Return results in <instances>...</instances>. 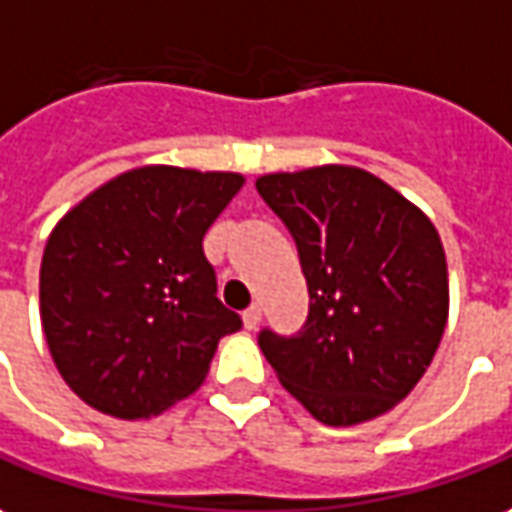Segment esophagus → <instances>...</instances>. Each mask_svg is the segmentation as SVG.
<instances>
[{
  "label": "esophagus",
  "mask_w": 512,
  "mask_h": 512,
  "mask_svg": "<svg viewBox=\"0 0 512 512\" xmlns=\"http://www.w3.org/2000/svg\"><path fill=\"white\" fill-rule=\"evenodd\" d=\"M242 323H245V329H256V326L262 323V306H259V303L248 306V309L242 312Z\"/></svg>",
  "instance_id": "1"
}]
</instances>
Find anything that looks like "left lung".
Listing matches in <instances>:
<instances>
[{
	"label": "left lung",
	"instance_id": "1",
	"mask_svg": "<svg viewBox=\"0 0 512 512\" xmlns=\"http://www.w3.org/2000/svg\"><path fill=\"white\" fill-rule=\"evenodd\" d=\"M256 189L290 228L309 287L298 334L259 331L278 382L329 426L393 410L426 373L449 317L435 225L357 167L262 175Z\"/></svg>",
	"mask_w": 512,
	"mask_h": 512
}]
</instances>
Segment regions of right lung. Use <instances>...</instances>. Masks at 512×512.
Returning a JSON list of instances; mask_svg holds the SVG:
<instances>
[{
  "label": "right lung",
  "instance_id": "obj_1",
  "mask_svg": "<svg viewBox=\"0 0 512 512\" xmlns=\"http://www.w3.org/2000/svg\"><path fill=\"white\" fill-rule=\"evenodd\" d=\"M245 178L130 169L77 203L41 259V326L88 407L136 421L195 393L242 317L217 298L203 236Z\"/></svg>",
  "mask_w": 512,
  "mask_h": 512
}]
</instances>
